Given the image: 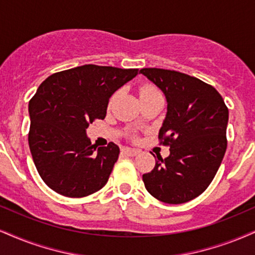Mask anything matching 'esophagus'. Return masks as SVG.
<instances>
[{
    "mask_svg": "<svg viewBox=\"0 0 255 255\" xmlns=\"http://www.w3.org/2000/svg\"><path fill=\"white\" fill-rule=\"evenodd\" d=\"M122 151L124 152V153H127V155H128V156H134V155H137L138 152L140 151L139 149H134V147H128V146H124L122 149Z\"/></svg>",
    "mask_w": 255,
    "mask_h": 255,
    "instance_id": "esophagus-1",
    "label": "esophagus"
}]
</instances>
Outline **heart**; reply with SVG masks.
<instances>
[{"label":"heart","instance_id":"obj_1","mask_svg":"<svg viewBox=\"0 0 255 255\" xmlns=\"http://www.w3.org/2000/svg\"><path fill=\"white\" fill-rule=\"evenodd\" d=\"M159 91L156 89L155 86H151V85H144L139 89V98L140 100L142 99H145V98H150V97H153V96H159ZM116 98V94L111 98V102L113 99Z\"/></svg>","mask_w":255,"mask_h":255}]
</instances>
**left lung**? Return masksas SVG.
I'll return each instance as SVG.
<instances>
[{
  "mask_svg": "<svg viewBox=\"0 0 255 255\" xmlns=\"http://www.w3.org/2000/svg\"><path fill=\"white\" fill-rule=\"evenodd\" d=\"M165 94L168 111L158 139L170 155L157 156L143 175L146 190L169 204L188 202L212 183L227 149L228 108L212 85L177 71L142 68Z\"/></svg>",
  "mask_w": 255,
  "mask_h": 255,
  "instance_id": "8db88e82",
  "label": "left lung"
}]
</instances>
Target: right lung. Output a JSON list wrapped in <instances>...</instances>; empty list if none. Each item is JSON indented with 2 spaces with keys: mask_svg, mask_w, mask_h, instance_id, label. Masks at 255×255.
Here are the masks:
<instances>
[{
  "mask_svg": "<svg viewBox=\"0 0 255 255\" xmlns=\"http://www.w3.org/2000/svg\"><path fill=\"white\" fill-rule=\"evenodd\" d=\"M137 68L84 65L49 75L29 100L28 143L43 182L55 193L84 197L108 183L119 147L97 149L86 128L106 116L110 97Z\"/></svg>",
  "mask_w": 255,
  "mask_h": 255,
  "instance_id": "add662e5",
  "label": "right lung"
}]
</instances>
